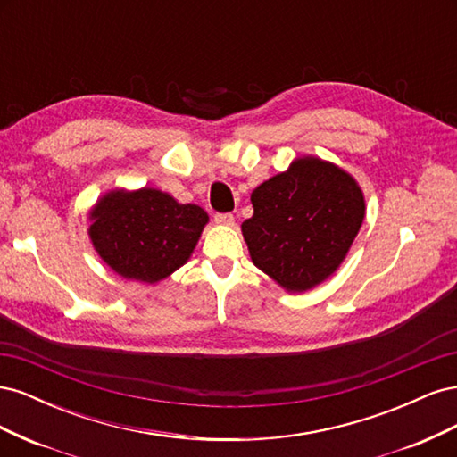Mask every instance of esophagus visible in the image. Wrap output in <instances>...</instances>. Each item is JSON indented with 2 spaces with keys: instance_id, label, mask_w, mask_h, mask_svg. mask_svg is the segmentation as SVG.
Instances as JSON below:
<instances>
[{
  "instance_id": "1",
  "label": "esophagus",
  "mask_w": 457,
  "mask_h": 457,
  "mask_svg": "<svg viewBox=\"0 0 457 457\" xmlns=\"http://www.w3.org/2000/svg\"><path fill=\"white\" fill-rule=\"evenodd\" d=\"M215 223L217 225H227V227H230V225H234V215L232 213H215Z\"/></svg>"
}]
</instances>
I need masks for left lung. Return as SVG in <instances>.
Masks as SVG:
<instances>
[{
	"mask_svg": "<svg viewBox=\"0 0 457 457\" xmlns=\"http://www.w3.org/2000/svg\"><path fill=\"white\" fill-rule=\"evenodd\" d=\"M242 223L255 267L287 292H305L334 272L364 220L354 179L318 158H301L259 185Z\"/></svg>",
	"mask_w": 457,
	"mask_h": 457,
	"instance_id": "left-lung-1",
	"label": "left lung"
}]
</instances>
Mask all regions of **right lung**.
<instances>
[{
	"label": "right lung",
	"instance_id": "right-lung-1",
	"mask_svg": "<svg viewBox=\"0 0 457 457\" xmlns=\"http://www.w3.org/2000/svg\"><path fill=\"white\" fill-rule=\"evenodd\" d=\"M95 250L123 278L154 284L185 265L207 223L195 204L154 188L110 192L91 212Z\"/></svg>",
	"mask_w": 457,
	"mask_h": 457
}]
</instances>
